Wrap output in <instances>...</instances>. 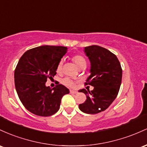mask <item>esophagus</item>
Returning <instances> with one entry per match:
<instances>
[{
    "label": "esophagus",
    "instance_id": "34e87169",
    "mask_svg": "<svg viewBox=\"0 0 147 147\" xmlns=\"http://www.w3.org/2000/svg\"><path fill=\"white\" fill-rule=\"evenodd\" d=\"M70 93L71 94H77V92L76 91H74V90H70Z\"/></svg>",
    "mask_w": 147,
    "mask_h": 147
}]
</instances>
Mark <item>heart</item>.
Returning a JSON list of instances; mask_svg holds the SVG:
<instances>
[{"label":"heart","instance_id":"1","mask_svg":"<svg viewBox=\"0 0 147 147\" xmlns=\"http://www.w3.org/2000/svg\"><path fill=\"white\" fill-rule=\"evenodd\" d=\"M72 60L74 61V63L76 65L77 67H78L79 69L83 68V67H86L87 66V61L85 60V58L84 57V56H82L80 54H76V55H74L72 56L71 57ZM63 64H64V60H60L59 61L58 64L57 65V69H56V71H57V73H61L62 71V69H63ZM76 80H73V79L70 78H65L62 80V83L63 85H66L67 87H73L76 85Z\"/></svg>","mask_w":147,"mask_h":147}]
</instances>
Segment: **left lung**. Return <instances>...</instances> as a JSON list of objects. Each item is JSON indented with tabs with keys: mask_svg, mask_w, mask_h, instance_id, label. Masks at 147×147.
<instances>
[{
	"mask_svg": "<svg viewBox=\"0 0 147 147\" xmlns=\"http://www.w3.org/2000/svg\"><path fill=\"white\" fill-rule=\"evenodd\" d=\"M91 62V75L85 85L94 87L92 91L80 90L86 95V100L79 104L81 111L96 114L104 111L116 98L122 78V69L115 54L105 48L92 45L85 48Z\"/></svg>",
	"mask_w": 147,
	"mask_h": 147,
	"instance_id": "1",
	"label": "left lung"
}]
</instances>
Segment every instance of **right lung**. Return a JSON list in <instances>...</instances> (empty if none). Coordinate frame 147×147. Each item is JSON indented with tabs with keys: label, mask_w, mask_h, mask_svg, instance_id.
Segmentation results:
<instances>
[{
	"label": "right lung",
	"mask_w": 147,
	"mask_h": 147,
	"mask_svg": "<svg viewBox=\"0 0 147 147\" xmlns=\"http://www.w3.org/2000/svg\"><path fill=\"white\" fill-rule=\"evenodd\" d=\"M67 52L65 47L42 46L29 49L19 59L14 70L16 90L24 106L34 115H54L62 96L69 93L61 84L52 89L45 85L48 78L56 75L57 64Z\"/></svg>",
	"instance_id": "right-lung-1"
}]
</instances>
